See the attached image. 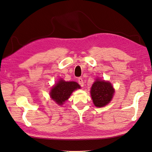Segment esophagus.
<instances>
[{
    "instance_id": "obj_1",
    "label": "esophagus",
    "mask_w": 152,
    "mask_h": 152,
    "mask_svg": "<svg viewBox=\"0 0 152 152\" xmlns=\"http://www.w3.org/2000/svg\"><path fill=\"white\" fill-rule=\"evenodd\" d=\"M77 81H78V83H79V84L80 85V86H82V87H83L84 82H83V79L82 78V77H79L78 80H77Z\"/></svg>"
}]
</instances>
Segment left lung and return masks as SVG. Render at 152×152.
<instances>
[{
    "instance_id": "1",
    "label": "left lung",
    "mask_w": 152,
    "mask_h": 152,
    "mask_svg": "<svg viewBox=\"0 0 152 152\" xmlns=\"http://www.w3.org/2000/svg\"><path fill=\"white\" fill-rule=\"evenodd\" d=\"M115 90L111 84L105 81L96 80L91 87V97L95 106L104 107L112 99Z\"/></svg>"
}]
</instances>
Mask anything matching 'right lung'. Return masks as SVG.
<instances>
[{
  "mask_svg": "<svg viewBox=\"0 0 152 152\" xmlns=\"http://www.w3.org/2000/svg\"><path fill=\"white\" fill-rule=\"evenodd\" d=\"M80 88V86L75 82H65L59 80V82L52 87L50 91V96L58 104L61 105L66 100L74 91Z\"/></svg>",
  "mask_w": 152,
  "mask_h": 152,
  "instance_id": "right-lung-1",
  "label": "right lung"
}]
</instances>
